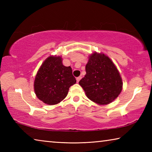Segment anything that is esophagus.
I'll return each mask as SVG.
<instances>
[{"label": "esophagus", "instance_id": "obj_1", "mask_svg": "<svg viewBox=\"0 0 152 152\" xmlns=\"http://www.w3.org/2000/svg\"><path fill=\"white\" fill-rule=\"evenodd\" d=\"M81 78H82V77H81V76H79V77H78V78H76V82H78V83L79 81L80 80V79H81Z\"/></svg>", "mask_w": 152, "mask_h": 152}]
</instances>
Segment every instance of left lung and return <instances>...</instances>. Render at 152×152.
Here are the masks:
<instances>
[{"mask_svg": "<svg viewBox=\"0 0 152 152\" xmlns=\"http://www.w3.org/2000/svg\"><path fill=\"white\" fill-rule=\"evenodd\" d=\"M86 75L79 82L90 100L101 105L117 99L122 91L121 77L111 60L94 52L86 65Z\"/></svg>", "mask_w": 152, "mask_h": 152, "instance_id": "obj_1", "label": "left lung"}]
</instances>
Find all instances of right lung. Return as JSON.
I'll return each mask as SVG.
<instances>
[{"label": "right lung", "instance_id": "obj_1", "mask_svg": "<svg viewBox=\"0 0 152 152\" xmlns=\"http://www.w3.org/2000/svg\"><path fill=\"white\" fill-rule=\"evenodd\" d=\"M76 82L71 67L64 66L60 56H50L36 74L34 91L44 103L56 104L65 99L69 88Z\"/></svg>", "mask_w": 152, "mask_h": 152}]
</instances>
